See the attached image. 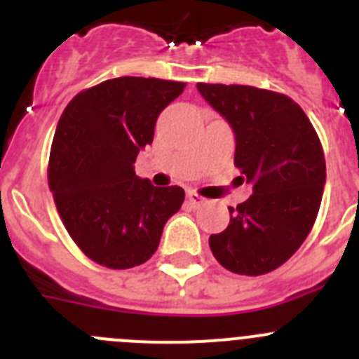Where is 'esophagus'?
Segmentation results:
<instances>
[{
	"mask_svg": "<svg viewBox=\"0 0 359 359\" xmlns=\"http://www.w3.org/2000/svg\"><path fill=\"white\" fill-rule=\"evenodd\" d=\"M187 198H189V203L192 205V207H203V205L207 203V199L203 198V196H199L198 192H189Z\"/></svg>",
	"mask_w": 359,
	"mask_h": 359,
	"instance_id": "34e87169",
	"label": "esophagus"
}]
</instances>
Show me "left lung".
<instances>
[{"instance_id":"left-lung-1","label":"left lung","mask_w":359,"mask_h":359,"mask_svg":"<svg viewBox=\"0 0 359 359\" xmlns=\"http://www.w3.org/2000/svg\"><path fill=\"white\" fill-rule=\"evenodd\" d=\"M203 98L236 133V163L253 192L210 236L217 262L237 275L277 269L297 252L318 215L325 185L320 138L287 95L239 84L198 82Z\"/></svg>"}]
</instances>
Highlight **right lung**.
<instances>
[{
  "mask_svg": "<svg viewBox=\"0 0 359 359\" xmlns=\"http://www.w3.org/2000/svg\"><path fill=\"white\" fill-rule=\"evenodd\" d=\"M185 82L118 77L81 91L62 111L48 161V185L69 237L111 269L144 264L156 252L182 187H154L135 172L161 111Z\"/></svg>",
  "mask_w": 359,
  "mask_h": 359,
  "instance_id": "1",
  "label": "right lung"
}]
</instances>
